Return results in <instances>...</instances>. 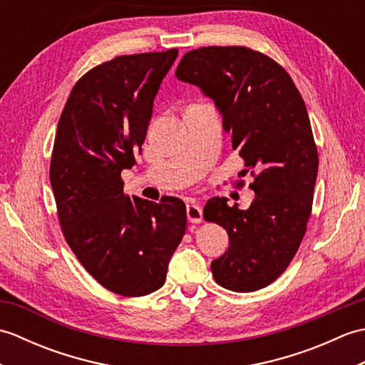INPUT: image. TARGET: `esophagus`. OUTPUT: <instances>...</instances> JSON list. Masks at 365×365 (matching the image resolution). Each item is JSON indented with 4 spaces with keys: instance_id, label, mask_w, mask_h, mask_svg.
<instances>
[{
    "instance_id": "esophagus-1",
    "label": "esophagus",
    "mask_w": 365,
    "mask_h": 365,
    "mask_svg": "<svg viewBox=\"0 0 365 365\" xmlns=\"http://www.w3.org/2000/svg\"><path fill=\"white\" fill-rule=\"evenodd\" d=\"M187 216H188V221L192 224L202 222V208L196 204H188L187 205Z\"/></svg>"
}]
</instances>
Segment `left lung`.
Listing matches in <instances>:
<instances>
[{
	"label": "left lung",
	"instance_id": "8db88e82",
	"mask_svg": "<svg viewBox=\"0 0 365 365\" xmlns=\"http://www.w3.org/2000/svg\"><path fill=\"white\" fill-rule=\"evenodd\" d=\"M175 75L215 100L243 174L254 177L247 210L226 197L204 207L205 221L229 235V250L212 262L215 281L242 293L263 289L290 265L312 213L319 152L304 100L281 64L247 46L191 50Z\"/></svg>",
	"mask_w": 365,
	"mask_h": 365
}]
</instances>
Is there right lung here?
Listing matches in <instances>:
<instances>
[{
  "mask_svg": "<svg viewBox=\"0 0 365 365\" xmlns=\"http://www.w3.org/2000/svg\"><path fill=\"white\" fill-rule=\"evenodd\" d=\"M177 54H123L91 68L75 83L54 138L50 182L66 242L98 284L122 297L165 284L187 229L180 199H130L120 177L135 165Z\"/></svg>",
  "mask_w": 365,
  "mask_h": 365,
  "instance_id": "obj_1",
  "label": "right lung"
}]
</instances>
